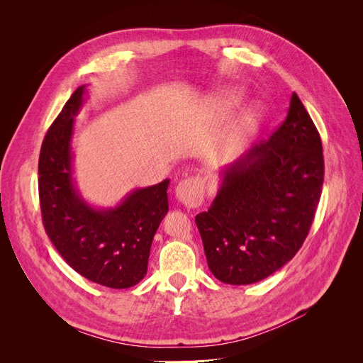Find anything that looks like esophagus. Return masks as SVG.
Instances as JSON below:
<instances>
[{"instance_id": "obj_1", "label": "esophagus", "mask_w": 363, "mask_h": 363, "mask_svg": "<svg viewBox=\"0 0 363 363\" xmlns=\"http://www.w3.org/2000/svg\"><path fill=\"white\" fill-rule=\"evenodd\" d=\"M175 199L186 207H199L204 200V183L199 177L182 180L175 188Z\"/></svg>"}]
</instances>
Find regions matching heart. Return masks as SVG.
I'll return each mask as SVG.
<instances>
[{
    "label": "heart",
    "mask_w": 363,
    "mask_h": 363,
    "mask_svg": "<svg viewBox=\"0 0 363 363\" xmlns=\"http://www.w3.org/2000/svg\"><path fill=\"white\" fill-rule=\"evenodd\" d=\"M242 101H244V96L238 91H225L218 96L219 111L224 113L235 111V108H238L240 104H242ZM265 119H267V113L262 107L256 106L250 108V111L240 118L236 133L230 139H227V142L223 145L221 156L227 160L236 159L240 152L244 151L247 144H250L251 140H255L259 136L263 124H265Z\"/></svg>",
    "instance_id": "b5f03b06"
}]
</instances>
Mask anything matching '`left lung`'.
<instances>
[{
    "label": "left lung",
    "mask_w": 363,
    "mask_h": 363,
    "mask_svg": "<svg viewBox=\"0 0 363 363\" xmlns=\"http://www.w3.org/2000/svg\"><path fill=\"white\" fill-rule=\"evenodd\" d=\"M218 174L213 204L195 216L208 269L227 284L257 283L301 248L321 196V138L298 95L268 140Z\"/></svg>",
    "instance_id": "obj_1"
}]
</instances>
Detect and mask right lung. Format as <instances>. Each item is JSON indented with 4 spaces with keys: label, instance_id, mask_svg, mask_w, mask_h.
Instances as JSON below:
<instances>
[{
    "label": "right lung",
    "instance_id": "add662e5",
    "mask_svg": "<svg viewBox=\"0 0 363 363\" xmlns=\"http://www.w3.org/2000/svg\"><path fill=\"white\" fill-rule=\"evenodd\" d=\"M86 87H77L42 142V221L60 256L80 276L127 289L147 274L152 239L168 213L169 180L133 189L113 207H95L83 199L74 179L72 138Z\"/></svg>",
    "mask_w": 363,
    "mask_h": 363
}]
</instances>
